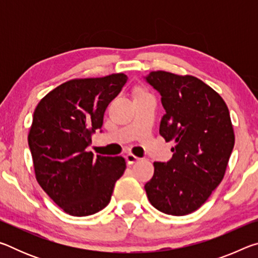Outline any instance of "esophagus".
Returning <instances> with one entry per match:
<instances>
[{
  "label": "esophagus",
  "mask_w": 258,
  "mask_h": 258,
  "mask_svg": "<svg viewBox=\"0 0 258 258\" xmlns=\"http://www.w3.org/2000/svg\"><path fill=\"white\" fill-rule=\"evenodd\" d=\"M125 159H126V161H127V164H134V163H137V161L140 160L139 157L134 156L133 154H127V155H126L125 156Z\"/></svg>",
  "instance_id": "obj_1"
}]
</instances>
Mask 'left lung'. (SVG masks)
<instances>
[{"instance_id":"obj_1","label":"left lung","mask_w":258,"mask_h":258,"mask_svg":"<svg viewBox=\"0 0 258 258\" xmlns=\"http://www.w3.org/2000/svg\"><path fill=\"white\" fill-rule=\"evenodd\" d=\"M145 80L160 94L166 111L159 133L176 143L171 160L154 163V176L145 185L148 199L168 215H187L223 180L234 147L229 109L197 77L158 71Z\"/></svg>"}]
</instances>
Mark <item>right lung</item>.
Masks as SVG:
<instances>
[{
  "mask_svg": "<svg viewBox=\"0 0 258 258\" xmlns=\"http://www.w3.org/2000/svg\"><path fill=\"white\" fill-rule=\"evenodd\" d=\"M127 82L124 74L72 80L55 87L34 111L28 146L35 175L47 196L73 216L101 211L123 175V157H94L86 148L104 111Z\"/></svg>",
  "mask_w": 258,
  "mask_h": 258,
  "instance_id": "obj_1",
  "label": "right lung"
}]
</instances>
